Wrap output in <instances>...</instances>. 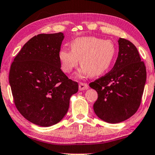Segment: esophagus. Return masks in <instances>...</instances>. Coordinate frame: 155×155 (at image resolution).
<instances>
[{
  "instance_id": "34e87169",
  "label": "esophagus",
  "mask_w": 155,
  "mask_h": 155,
  "mask_svg": "<svg viewBox=\"0 0 155 155\" xmlns=\"http://www.w3.org/2000/svg\"><path fill=\"white\" fill-rule=\"evenodd\" d=\"M88 85L85 83H79V90L80 91H84L88 88Z\"/></svg>"
}]
</instances>
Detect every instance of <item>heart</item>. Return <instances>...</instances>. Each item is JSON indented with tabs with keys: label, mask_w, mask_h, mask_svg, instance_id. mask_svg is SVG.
Listing matches in <instances>:
<instances>
[{
	"label": "heart",
	"mask_w": 155,
	"mask_h": 155,
	"mask_svg": "<svg viewBox=\"0 0 155 155\" xmlns=\"http://www.w3.org/2000/svg\"><path fill=\"white\" fill-rule=\"evenodd\" d=\"M71 50L61 48L59 59L63 72L70 73L79 63L80 76L97 77L110 69L117 54V46L110 40L94 36L80 37L70 43Z\"/></svg>",
	"instance_id": "obj_1"
}]
</instances>
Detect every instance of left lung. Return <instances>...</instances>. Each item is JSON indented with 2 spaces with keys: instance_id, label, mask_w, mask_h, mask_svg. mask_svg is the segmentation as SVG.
<instances>
[{
  "instance_id": "1",
  "label": "left lung",
  "mask_w": 155,
  "mask_h": 155,
  "mask_svg": "<svg viewBox=\"0 0 155 155\" xmlns=\"http://www.w3.org/2000/svg\"><path fill=\"white\" fill-rule=\"evenodd\" d=\"M118 43L113 68L89 84L98 94L94 112L109 123H120L137 112L147 80L146 67L136 47L124 38H120Z\"/></svg>"
}]
</instances>
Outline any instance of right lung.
I'll list each match as a JSON object with an SVG mask.
<instances>
[{"instance_id": "add662e5", "label": "right lung", "mask_w": 155, "mask_h": 155, "mask_svg": "<svg viewBox=\"0 0 155 155\" xmlns=\"http://www.w3.org/2000/svg\"><path fill=\"white\" fill-rule=\"evenodd\" d=\"M62 32L39 34L24 45L14 58L9 83L15 106L27 120L48 127L64 117L77 82L61 70L59 51Z\"/></svg>"}]
</instances>
